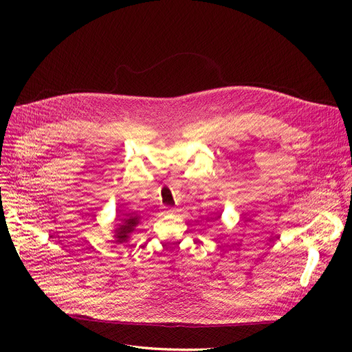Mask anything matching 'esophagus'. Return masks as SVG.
I'll return each mask as SVG.
<instances>
[{
    "label": "esophagus",
    "instance_id": "obj_1",
    "mask_svg": "<svg viewBox=\"0 0 352 352\" xmlns=\"http://www.w3.org/2000/svg\"><path fill=\"white\" fill-rule=\"evenodd\" d=\"M178 210L177 208H165V214H170V215H174L177 214Z\"/></svg>",
    "mask_w": 352,
    "mask_h": 352
}]
</instances>
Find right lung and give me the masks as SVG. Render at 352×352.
I'll return each mask as SVG.
<instances>
[{
  "label": "right lung",
  "instance_id": "obj_1",
  "mask_svg": "<svg viewBox=\"0 0 352 352\" xmlns=\"http://www.w3.org/2000/svg\"><path fill=\"white\" fill-rule=\"evenodd\" d=\"M118 221L120 223L117 224L118 228L116 230V243L122 244L129 238V234H131L138 226L140 217L135 214H125L122 217H118Z\"/></svg>",
  "mask_w": 352,
  "mask_h": 352
}]
</instances>
